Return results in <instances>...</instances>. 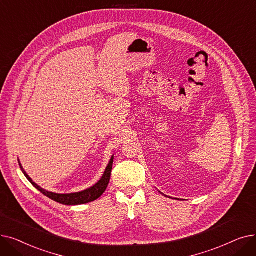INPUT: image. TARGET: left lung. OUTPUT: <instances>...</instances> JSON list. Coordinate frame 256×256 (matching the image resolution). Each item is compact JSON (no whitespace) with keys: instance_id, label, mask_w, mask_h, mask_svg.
<instances>
[{"instance_id":"left-lung-1","label":"left lung","mask_w":256,"mask_h":256,"mask_svg":"<svg viewBox=\"0 0 256 256\" xmlns=\"http://www.w3.org/2000/svg\"><path fill=\"white\" fill-rule=\"evenodd\" d=\"M160 194H162V192H160Z\"/></svg>"}]
</instances>
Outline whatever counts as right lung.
I'll return each instance as SVG.
<instances>
[{
	"label": "right lung",
	"instance_id": "add662e5",
	"mask_svg": "<svg viewBox=\"0 0 256 256\" xmlns=\"http://www.w3.org/2000/svg\"><path fill=\"white\" fill-rule=\"evenodd\" d=\"M18 164H20V170L22 171L24 175H25L26 178L31 182L32 186L35 188H38L42 194H44V196H46L48 198H50L58 203L64 204V205H80V204H85V203L94 201L102 196V194L105 192V190L108 186L109 180H110L112 164H114V156H112L110 162H109L108 166H106V170H105L102 178L98 182H96L94 186L85 190H82L79 192H72V194H55V192H48V190L42 188L40 186L36 184L35 182H33L32 179L28 176V174L25 172V170L22 168L20 160H18Z\"/></svg>",
	"mask_w": 256,
	"mask_h": 256
}]
</instances>
